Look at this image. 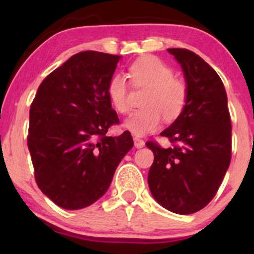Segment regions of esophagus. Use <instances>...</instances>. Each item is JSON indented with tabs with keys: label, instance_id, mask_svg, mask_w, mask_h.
<instances>
[{
	"label": "esophagus",
	"instance_id": "obj_1",
	"mask_svg": "<svg viewBox=\"0 0 254 254\" xmlns=\"http://www.w3.org/2000/svg\"><path fill=\"white\" fill-rule=\"evenodd\" d=\"M133 143H135L136 148L144 147V141H143V139L138 138V137H133Z\"/></svg>",
	"mask_w": 254,
	"mask_h": 254
}]
</instances>
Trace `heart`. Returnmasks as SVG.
I'll use <instances>...</instances> for the list:
<instances>
[{
	"label": "heart",
	"instance_id": "obj_1",
	"mask_svg": "<svg viewBox=\"0 0 254 254\" xmlns=\"http://www.w3.org/2000/svg\"><path fill=\"white\" fill-rule=\"evenodd\" d=\"M130 82L135 88H147L142 105L125 121V127L133 135L143 136L160 127L162 116L174 122L182 116L189 100V87L182 78L174 77L168 64L155 56L138 58L129 66ZM107 97L113 109L125 115L130 111L129 84L122 75L111 77L107 84Z\"/></svg>",
	"mask_w": 254,
	"mask_h": 254
}]
</instances>
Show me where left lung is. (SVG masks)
Listing matches in <instances>:
<instances>
[{
    "instance_id": "8db88e82",
    "label": "left lung",
    "mask_w": 254,
    "mask_h": 254,
    "mask_svg": "<svg viewBox=\"0 0 254 254\" xmlns=\"http://www.w3.org/2000/svg\"><path fill=\"white\" fill-rule=\"evenodd\" d=\"M182 65L189 100L161 132L171 142L145 145L154 153L148 184L156 202L172 212L190 215L217 193L232 159V123L223 82L203 58L186 49H168Z\"/></svg>"
}]
</instances>
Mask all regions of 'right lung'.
Wrapping results in <instances>:
<instances>
[{"label": "right lung", "instance_id": "add662e5", "mask_svg": "<svg viewBox=\"0 0 254 254\" xmlns=\"http://www.w3.org/2000/svg\"><path fill=\"white\" fill-rule=\"evenodd\" d=\"M119 60L78 52L44 78L31 104L27 145L37 185L66 210L86 208L104 196L133 145L129 131L106 135L119 124L107 97Z\"/></svg>", "mask_w": 254, "mask_h": 254}]
</instances>
